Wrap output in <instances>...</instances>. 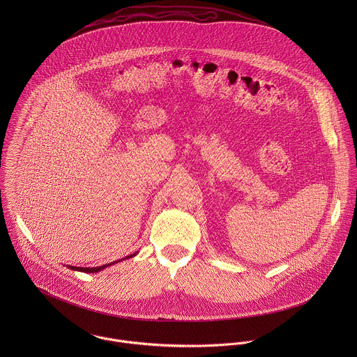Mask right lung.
<instances>
[{"label": "right lung", "instance_id": "right-lung-1", "mask_svg": "<svg viewBox=\"0 0 357 357\" xmlns=\"http://www.w3.org/2000/svg\"><path fill=\"white\" fill-rule=\"evenodd\" d=\"M137 255V253H135V255H128V257H125V258H132V257H135V255ZM123 258V259H125ZM121 261V259H119ZM112 264H115V261L114 262H111V264H105V265H102V266H95V268H82V266H70V269H73V271H81V272H86V273H96V272H100L102 269L104 268H107V266H109V265H112Z\"/></svg>", "mask_w": 357, "mask_h": 357}]
</instances>
